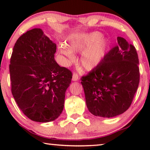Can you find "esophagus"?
Here are the masks:
<instances>
[{
    "label": "esophagus",
    "mask_w": 150,
    "mask_h": 150,
    "mask_svg": "<svg viewBox=\"0 0 150 150\" xmlns=\"http://www.w3.org/2000/svg\"><path fill=\"white\" fill-rule=\"evenodd\" d=\"M79 79V75L77 73H73V78H72V80L76 81H78Z\"/></svg>",
    "instance_id": "1"
}]
</instances>
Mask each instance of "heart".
<instances>
[{
	"label": "heart",
	"mask_w": 150,
	"mask_h": 150,
	"mask_svg": "<svg viewBox=\"0 0 150 150\" xmlns=\"http://www.w3.org/2000/svg\"><path fill=\"white\" fill-rule=\"evenodd\" d=\"M100 32H94L87 34H81L74 38L71 41L69 47H61V52L69 60L75 58L73 52L82 53L80 64L83 69L92 70L99 64L105 56L108 42L102 38Z\"/></svg>",
	"instance_id": "heart-1"
}]
</instances>
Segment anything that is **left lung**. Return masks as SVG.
Masks as SVG:
<instances>
[{
	"mask_svg": "<svg viewBox=\"0 0 150 150\" xmlns=\"http://www.w3.org/2000/svg\"><path fill=\"white\" fill-rule=\"evenodd\" d=\"M95 68L81 77L87 106L91 114L115 117L130 107L139 82L136 50L121 37Z\"/></svg>",
	"mask_w": 150,
	"mask_h": 150,
	"instance_id": "1",
	"label": "left lung"
}]
</instances>
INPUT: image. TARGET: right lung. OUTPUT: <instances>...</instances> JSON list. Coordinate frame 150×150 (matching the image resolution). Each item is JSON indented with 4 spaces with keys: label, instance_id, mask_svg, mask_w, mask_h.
<instances>
[{
    "label": "right lung",
    "instance_id": "add662e5",
    "mask_svg": "<svg viewBox=\"0 0 150 150\" xmlns=\"http://www.w3.org/2000/svg\"><path fill=\"white\" fill-rule=\"evenodd\" d=\"M56 44L34 28L22 35L9 65L11 91L18 107L30 120L48 122L62 114L72 73L54 59Z\"/></svg>",
    "mask_w": 150,
    "mask_h": 150
}]
</instances>
